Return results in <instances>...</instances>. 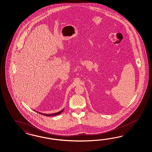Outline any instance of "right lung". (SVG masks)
Instances as JSON below:
<instances>
[{"mask_svg": "<svg viewBox=\"0 0 152 152\" xmlns=\"http://www.w3.org/2000/svg\"><path fill=\"white\" fill-rule=\"evenodd\" d=\"M64 109H63V110H62L61 111H59V112H56V113H51V114H45V113H42L39 112H37L39 113H41L42 115H46V116H53V115H60L61 112H62L64 111ZM34 111H35V110H34Z\"/></svg>", "mask_w": 152, "mask_h": 152, "instance_id": "add662e5", "label": "right lung"}]
</instances>
